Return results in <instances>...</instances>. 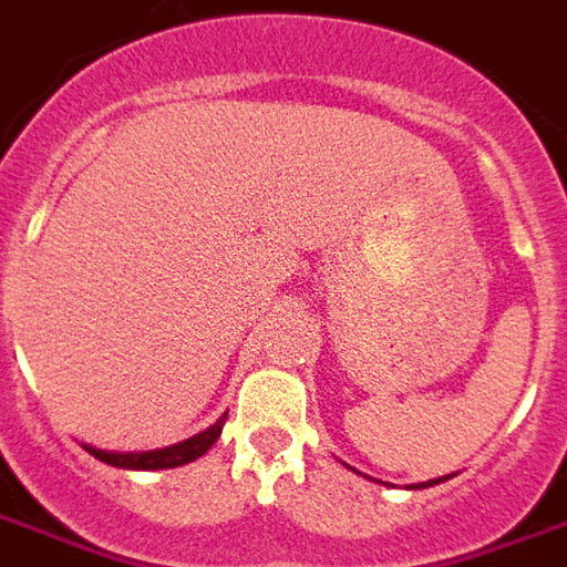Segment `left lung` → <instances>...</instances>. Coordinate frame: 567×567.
Segmentation results:
<instances>
[{"mask_svg":"<svg viewBox=\"0 0 567 567\" xmlns=\"http://www.w3.org/2000/svg\"><path fill=\"white\" fill-rule=\"evenodd\" d=\"M440 482H443V478H437V482H427V485H440Z\"/></svg>","mask_w":567,"mask_h":567,"instance_id":"1","label":"left lung"}]
</instances>
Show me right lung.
Wrapping results in <instances>:
<instances>
[{
  "instance_id": "right-lung-1",
  "label": "right lung",
  "mask_w": 567,
  "mask_h": 567,
  "mask_svg": "<svg viewBox=\"0 0 567 567\" xmlns=\"http://www.w3.org/2000/svg\"><path fill=\"white\" fill-rule=\"evenodd\" d=\"M228 416V413H226ZM226 416L216 419V425H210L207 431L196 434V437L184 440L178 446H168V449H157V452H136V455H118V452H101V449L85 446L92 452L97 461L112 466H121V470H168V466H181L189 464V461H196L207 452V449L214 446L216 437L223 434V425H226Z\"/></svg>"
}]
</instances>
